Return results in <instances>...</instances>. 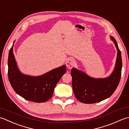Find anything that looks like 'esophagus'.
Masks as SVG:
<instances>
[{
  "label": "esophagus",
  "instance_id": "esophagus-1",
  "mask_svg": "<svg viewBox=\"0 0 129 129\" xmlns=\"http://www.w3.org/2000/svg\"><path fill=\"white\" fill-rule=\"evenodd\" d=\"M75 63V59L73 58H69L68 59H67L66 63V66L68 69H71V68L73 67V66H74Z\"/></svg>",
  "mask_w": 129,
  "mask_h": 129
}]
</instances>
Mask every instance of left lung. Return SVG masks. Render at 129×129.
<instances>
[{
  "instance_id": "left-lung-1",
  "label": "left lung",
  "mask_w": 129,
  "mask_h": 129,
  "mask_svg": "<svg viewBox=\"0 0 129 129\" xmlns=\"http://www.w3.org/2000/svg\"><path fill=\"white\" fill-rule=\"evenodd\" d=\"M110 38L117 53L114 69L109 77L93 78L77 68H72L73 91L76 98L81 102L93 104L103 101L112 95L119 85L121 75V54L114 37L110 36Z\"/></svg>"
}]
</instances>
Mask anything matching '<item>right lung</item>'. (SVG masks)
I'll return each instance as SVG.
<instances>
[{
  "label": "right lung",
  "mask_w": 129,
  "mask_h": 129,
  "mask_svg": "<svg viewBox=\"0 0 129 129\" xmlns=\"http://www.w3.org/2000/svg\"><path fill=\"white\" fill-rule=\"evenodd\" d=\"M9 52L8 78L10 85L18 94L28 101L44 102L52 98L55 87L64 73L66 66L54 68L38 76L23 74L18 67L13 53V46Z\"/></svg>",
  "instance_id": "right-lung-1"
}]
</instances>
